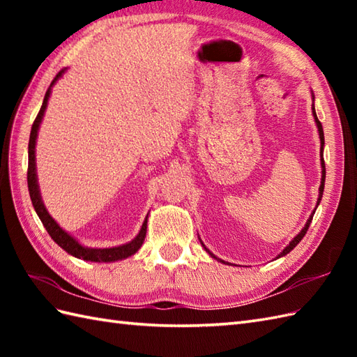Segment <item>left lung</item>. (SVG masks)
Returning <instances> with one entry per match:
<instances>
[{"mask_svg": "<svg viewBox=\"0 0 357 357\" xmlns=\"http://www.w3.org/2000/svg\"><path fill=\"white\" fill-rule=\"evenodd\" d=\"M313 115H314V121H316V126H317V130H319V138H321V155H322V151H324V130H322V124H321V121L319 119H317V116H316V112H314V107H313ZM321 161H322V181H321V187H319V199H317V204H319L321 202V198H322V193H324V185H325V162H324V158H321ZM314 215V213H313ZM313 215L312 216H310V219H308V221H307V224H305V227H304V229H302L301 230V233L298 234V236H296L291 242H290V244H288L285 248H284V252L282 253H280L278 257H280V256H285L287 253H290L291 252V250L296 247V245H298L299 244V241L302 239V238H304L305 236V233H307V230H308V227H310V224H312V219H313ZM207 250V248H206ZM207 252H208V250H207ZM210 253V252H208ZM211 255V253H210ZM211 256H213V255H211ZM215 257V256H213ZM221 262H224V261H221ZM225 264V262H224Z\"/></svg>", "mask_w": 357, "mask_h": 357, "instance_id": "left-lung-1", "label": "left lung"}]
</instances>
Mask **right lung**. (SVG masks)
Returning <instances> with one entry per match:
<instances>
[{"instance_id": "right-lung-1", "label": "right lung", "mask_w": 357, "mask_h": 357, "mask_svg": "<svg viewBox=\"0 0 357 357\" xmlns=\"http://www.w3.org/2000/svg\"><path fill=\"white\" fill-rule=\"evenodd\" d=\"M66 69L59 70L56 73V77L53 78L50 87L55 84V81L61 77L64 73ZM50 87L47 89V92H45L44 96V101L40 112H38V115L33 121L32 124V130H30V138H29V167H27V187H29V195H30V199H32L33 204V208L36 211V215L40 216L43 225L45 227V230L50 234V238L56 242V244L64 248L67 253L75 256V257H79V259H84V261H92V262H112V261H119V259H126V257L135 255L138 252L139 247L142 245L144 238H146V233H147V218L146 221H144L142 227H141V231L138 236H136L132 242H128V244L124 245H119V247H113V248H86L79 245L77 241H75L70 234H67L61 227H59L55 221H53L52 216L47 213V210L44 208V204L41 201V196H40V190H38V183H36V172H35V142H36V135H38V128H40L41 124V119L44 115V110L47 107V101H49V96H50Z\"/></svg>"}]
</instances>
